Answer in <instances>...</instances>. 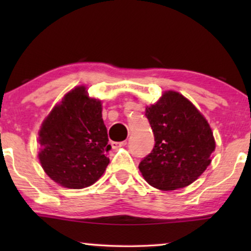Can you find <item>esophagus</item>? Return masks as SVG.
Returning <instances> with one entry per match:
<instances>
[{
	"mask_svg": "<svg viewBox=\"0 0 251 251\" xmlns=\"http://www.w3.org/2000/svg\"><path fill=\"white\" fill-rule=\"evenodd\" d=\"M111 145L113 147V150H118L119 147H122V146L126 145V140H125V142H112Z\"/></svg>",
	"mask_w": 251,
	"mask_h": 251,
	"instance_id": "obj_1",
	"label": "esophagus"
}]
</instances>
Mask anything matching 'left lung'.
<instances>
[{"instance_id":"1","label":"left lung","mask_w":251,"mask_h":251,"mask_svg":"<svg viewBox=\"0 0 251 251\" xmlns=\"http://www.w3.org/2000/svg\"><path fill=\"white\" fill-rule=\"evenodd\" d=\"M145 115L155 144L139 163L144 179L161 191L188 186L211 162L216 144L208 121L176 91L164 92Z\"/></svg>"}]
</instances>
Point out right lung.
<instances>
[{
  "label": "right lung",
  "mask_w": 251,
  "mask_h": 251,
  "mask_svg": "<svg viewBox=\"0 0 251 251\" xmlns=\"http://www.w3.org/2000/svg\"><path fill=\"white\" fill-rule=\"evenodd\" d=\"M39 142L40 162L57 184L80 190L96 183L112 149L100 100L89 98L84 87L73 89L43 121Z\"/></svg>",
  "instance_id": "right-lung-1"
}]
</instances>
